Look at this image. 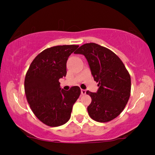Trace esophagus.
I'll return each mask as SVG.
<instances>
[{"instance_id": "esophagus-1", "label": "esophagus", "mask_w": 155, "mask_h": 155, "mask_svg": "<svg viewBox=\"0 0 155 155\" xmlns=\"http://www.w3.org/2000/svg\"><path fill=\"white\" fill-rule=\"evenodd\" d=\"M81 94H86V90H81Z\"/></svg>"}]
</instances>
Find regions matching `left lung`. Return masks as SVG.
<instances>
[{"instance_id":"left-lung-1","label":"left lung","mask_w":155,"mask_h":155,"mask_svg":"<svg viewBox=\"0 0 155 155\" xmlns=\"http://www.w3.org/2000/svg\"><path fill=\"white\" fill-rule=\"evenodd\" d=\"M75 53L85 56L98 82L97 92H86L92 98L89 115L100 123L114 119L124 109L130 95V76L124 63L109 48L95 43L84 44Z\"/></svg>"}]
</instances>
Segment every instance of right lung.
<instances>
[{"label": "right lung", "mask_w": 155, "mask_h": 155, "mask_svg": "<svg viewBox=\"0 0 155 155\" xmlns=\"http://www.w3.org/2000/svg\"><path fill=\"white\" fill-rule=\"evenodd\" d=\"M78 45L56 46L38 54L30 64L25 79V92L31 111L38 119L51 127L68 121L73 106L81 90L74 86L61 89L59 79L66 75V63Z\"/></svg>", "instance_id": "right-lung-1"}]
</instances>
